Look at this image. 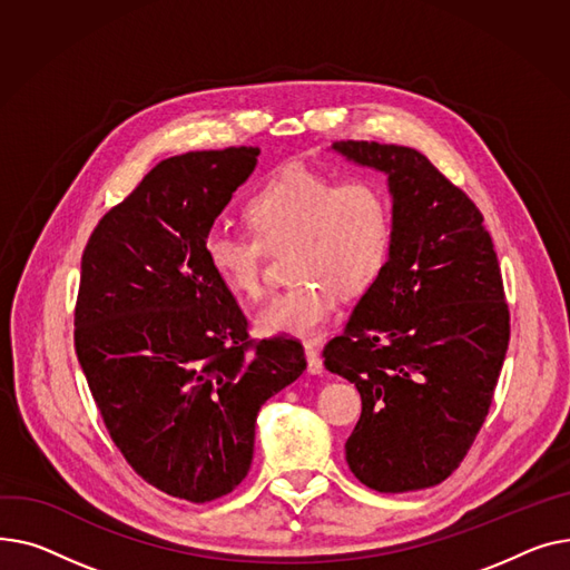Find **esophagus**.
I'll return each mask as SVG.
<instances>
[{
    "label": "esophagus",
    "mask_w": 570,
    "mask_h": 570,
    "mask_svg": "<svg viewBox=\"0 0 570 570\" xmlns=\"http://www.w3.org/2000/svg\"><path fill=\"white\" fill-rule=\"evenodd\" d=\"M306 358H308V373L311 375H320L324 371L320 352H317L315 345H306Z\"/></svg>",
    "instance_id": "esophagus-1"
}]
</instances>
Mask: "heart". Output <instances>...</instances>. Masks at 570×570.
<instances>
[{
    "mask_svg": "<svg viewBox=\"0 0 570 570\" xmlns=\"http://www.w3.org/2000/svg\"><path fill=\"white\" fill-rule=\"evenodd\" d=\"M246 218L253 232L209 229L205 257L234 296L255 301L264 294L266 257L292 248L287 266L296 283L255 320L266 336H320L341 294H363L380 278L391 248L389 195L367 177L338 179L289 165L253 193Z\"/></svg>",
    "mask_w": 570,
    "mask_h": 570,
    "instance_id": "b5f03b06",
    "label": "heart"
}]
</instances>
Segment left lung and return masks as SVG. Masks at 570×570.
Here are the masks:
<instances>
[{
    "mask_svg": "<svg viewBox=\"0 0 570 570\" xmlns=\"http://www.w3.org/2000/svg\"><path fill=\"white\" fill-rule=\"evenodd\" d=\"M333 149L384 173L393 197L384 269L322 352L361 393L345 458L377 492L423 490L458 470L492 405L511 338L504 281L483 214L421 151Z\"/></svg>",
    "mask_w": 570,
    "mask_h": 570,
    "instance_id": "8db88e82",
    "label": "left lung"
}]
</instances>
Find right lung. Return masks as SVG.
I'll return each mask as SVG.
<instances>
[{"mask_svg": "<svg viewBox=\"0 0 570 570\" xmlns=\"http://www.w3.org/2000/svg\"><path fill=\"white\" fill-rule=\"evenodd\" d=\"M257 154L160 160L82 253L73 338L96 407L136 474L193 504L246 479L259 407L306 371L296 338H248L246 315L205 257Z\"/></svg>", "mask_w": 570, "mask_h": 570, "instance_id": "right-lung-1", "label": "right lung"}]
</instances>
